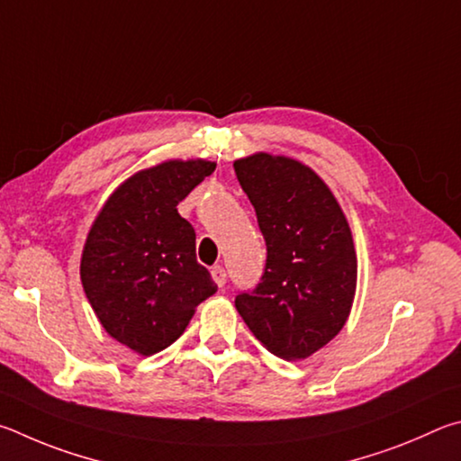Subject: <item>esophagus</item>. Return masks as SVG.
<instances>
[{"label":"esophagus","instance_id":"1","mask_svg":"<svg viewBox=\"0 0 461 461\" xmlns=\"http://www.w3.org/2000/svg\"><path fill=\"white\" fill-rule=\"evenodd\" d=\"M212 279H214V284L218 285V287H224V284H226V271H224V267H221V265H216V267H212Z\"/></svg>","mask_w":461,"mask_h":461}]
</instances>
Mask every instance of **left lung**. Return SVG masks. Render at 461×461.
Wrapping results in <instances>:
<instances>
[{
    "mask_svg": "<svg viewBox=\"0 0 461 461\" xmlns=\"http://www.w3.org/2000/svg\"><path fill=\"white\" fill-rule=\"evenodd\" d=\"M267 245L253 292L235 305L265 348L302 360L326 346L348 320L357 292V253L342 208L310 167L255 153L235 161Z\"/></svg>",
    "mask_w": 461,
    "mask_h": 461,
    "instance_id": "8db88e82",
    "label": "left lung"
}]
</instances>
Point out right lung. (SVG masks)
<instances>
[{
  "mask_svg": "<svg viewBox=\"0 0 461 461\" xmlns=\"http://www.w3.org/2000/svg\"><path fill=\"white\" fill-rule=\"evenodd\" d=\"M204 159L166 161L129 177L88 232L80 281L103 328L149 357L184 334L216 292L196 261V232L177 204L214 172Z\"/></svg>",
  "mask_w": 461,
  "mask_h": 461,
  "instance_id": "obj_1",
  "label": "right lung"
}]
</instances>
